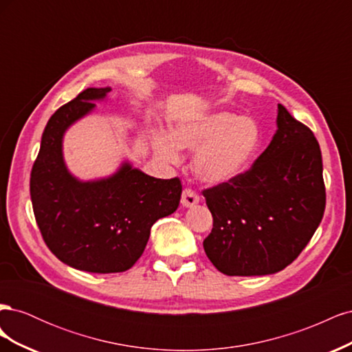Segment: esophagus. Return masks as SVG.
Segmentation results:
<instances>
[{"label":"esophagus","mask_w":352,"mask_h":352,"mask_svg":"<svg viewBox=\"0 0 352 352\" xmlns=\"http://www.w3.org/2000/svg\"><path fill=\"white\" fill-rule=\"evenodd\" d=\"M199 202V197L194 192L192 189H185L182 192V206L186 208H190L197 206Z\"/></svg>","instance_id":"1"}]
</instances>
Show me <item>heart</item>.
<instances>
[{
  "mask_svg": "<svg viewBox=\"0 0 352 352\" xmlns=\"http://www.w3.org/2000/svg\"><path fill=\"white\" fill-rule=\"evenodd\" d=\"M157 155L168 164L180 163L179 150L197 151L192 168L202 184L217 186L241 177L257 160L263 132L251 117L214 111L175 123L170 138L155 133Z\"/></svg>",
  "mask_w": 352,
  "mask_h": 352,
  "instance_id": "b5f03b06",
  "label": "heart"
}]
</instances>
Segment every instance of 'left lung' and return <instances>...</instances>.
I'll list each match as a JSON object with an SVG mask.
<instances>
[{
	"label": "left lung",
	"instance_id": "left-lung-1",
	"mask_svg": "<svg viewBox=\"0 0 352 352\" xmlns=\"http://www.w3.org/2000/svg\"><path fill=\"white\" fill-rule=\"evenodd\" d=\"M276 133L248 172L206 189L212 230L204 251L228 276L283 270L310 242L324 212L322 151L282 104Z\"/></svg>",
	"mask_w": 352,
	"mask_h": 352
}]
</instances>
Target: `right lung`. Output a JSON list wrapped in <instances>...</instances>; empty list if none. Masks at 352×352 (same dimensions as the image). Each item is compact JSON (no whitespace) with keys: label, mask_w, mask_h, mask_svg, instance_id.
Listing matches in <instances>:
<instances>
[{"label":"right lung","mask_w":352,"mask_h":352,"mask_svg":"<svg viewBox=\"0 0 352 352\" xmlns=\"http://www.w3.org/2000/svg\"><path fill=\"white\" fill-rule=\"evenodd\" d=\"M111 88H88L60 107L42 133L30 173V198L47 247L65 264L89 273H120L141 257L154 223L179 207L177 177L157 179L123 160L114 173L74 176L63 141L70 127L109 100Z\"/></svg>","instance_id":"add662e5"}]
</instances>
